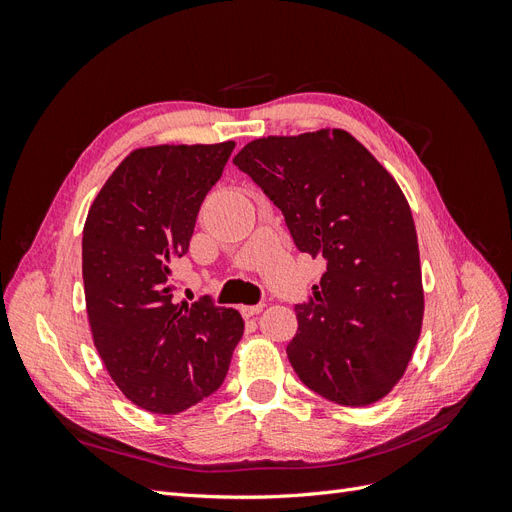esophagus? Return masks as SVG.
Here are the masks:
<instances>
[{"label":"esophagus","instance_id":"obj_1","mask_svg":"<svg viewBox=\"0 0 512 512\" xmlns=\"http://www.w3.org/2000/svg\"><path fill=\"white\" fill-rule=\"evenodd\" d=\"M262 307H265L262 303H256V305H241L239 312H241L243 318H252V316H256V314L262 312Z\"/></svg>","mask_w":512,"mask_h":512}]
</instances>
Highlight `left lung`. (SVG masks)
I'll return each instance as SVG.
<instances>
[{
	"instance_id": "1",
	"label": "left lung",
	"mask_w": 512,
	"mask_h": 512,
	"mask_svg": "<svg viewBox=\"0 0 512 512\" xmlns=\"http://www.w3.org/2000/svg\"><path fill=\"white\" fill-rule=\"evenodd\" d=\"M232 162L282 211L297 250L327 262L312 297L294 305L292 369L339 406L374 404L404 376L423 324L406 196L344 130L258 138Z\"/></svg>"
}]
</instances>
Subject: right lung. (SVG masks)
I'll return each instance as SVG.
<instances>
[{
    "mask_svg": "<svg viewBox=\"0 0 512 512\" xmlns=\"http://www.w3.org/2000/svg\"><path fill=\"white\" fill-rule=\"evenodd\" d=\"M235 143L136 149L108 177L83 230L87 316L130 401L177 414L220 389L243 318L209 297L177 303L170 265L190 250L200 205Z\"/></svg>",
    "mask_w": 512,
    "mask_h": 512,
    "instance_id": "right-lung-1",
    "label": "right lung"
}]
</instances>
